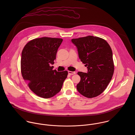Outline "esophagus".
I'll return each instance as SVG.
<instances>
[{
	"instance_id": "34e87169",
	"label": "esophagus",
	"mask_w": 135,
	"mask_h": 135,
	"mask_svg": "<svg viewBox=\"0 0 135 135\" xmlns=\"http://www.w3.org/2000/svg\"><path fill=\"white\" fill-rule=\"evenodd\" d=\"M68 73L70 75H74V74H76V72H72V71H68Z\"/></svg>"
}]
</instances>
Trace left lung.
<instances>
[{"label": "left lung", "instance_id": "left-lung-1", "mask_svg": "<svg viewBox=\"0 0 135 135\" xmlns=\"http://www.w3.org/2000/svg\"><path fill=\"white\" fill-rule=\"evenodd\" d=\"M71 41L77 47L79 58L88 69L87 73H77L80 77L77 90L88 98L98 96L106 89L113 75L112 49L106 40L93 36Z\"/></svg>", "mask_w": 135, "mask_h": 135}]
</instances>
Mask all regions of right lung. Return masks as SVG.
<instances>
[{
	"label": "right lung",
	"instance_id": "1",
	"mask_svg": "<svg viewBox=\"0 0 135 135\" xmlns=\"http://www.w3.org/2000/svg\"><path fill=\"white\" fill-rule=\"evenodd\" d=\"M63 39L42 37L34 39L24 46L21 56L22 77L30 89L38 96L47 99L57 94L67 77V71L53 70L58 48Z\"/></svg>",
	"mask_w": 135,
	"mask_h": 135
}]
</instances>
